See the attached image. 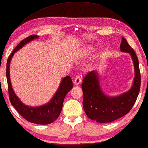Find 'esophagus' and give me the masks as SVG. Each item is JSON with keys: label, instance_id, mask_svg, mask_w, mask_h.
Masks as SVG:
<instances>
[{"label": "esophagus", "instance_id": "34e87169", "mask_svg": "<svg viewBox=\"0 0 148 148\" xmlns=\"http://www.w3.org/2000/svg\"><path fill=\"white\" fill-rule=\"evenodd\" d=\"M81 82H82L81 76H80V75H77L75 77V79H74L75 84V85H78V84H79V83Z\"/></svg>", "mask_w": 148, "mask_h": 148}]
</instances>
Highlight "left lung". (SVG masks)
Returning a JSON list of instances; mask_svg holds the SVG:
<instances>
[{"label":"left lung","instance_id":"obj_1","mask_svg":"<svg viewBox=\"0 0 148 148\" xmlns=\"http://www.w3.org/2000/svg\"><path fill=\"white\" fill-rule=\"evenodd\" d=\"M120 48L122 51L130 53L135 66L134 84L129 91L119 97H107L101 91L96 71L88 73L82 80L84 111L88 118L100 123L112 122L127 114L133 108L139 93L141 73L137 55L123 36Z\"/></svg>","mask_w":148,"mask_h":148}]
</instances>
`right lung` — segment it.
<instances>
[{
	"instance_id": "obj_1",
	"label": "right lung",
	"mask_w": 148,
	"mask_h": 148,
	"mask_svg": "<svg viewBox=\"0 0 148 148\" xmlns=\"http://www.w3.org/2000/svg\"><path fill=\"white\" fill-rule=\"evenodd\" d=\"M37 37V35L32 34V35L28 36L23 39L22 41H21L20 43L15 47V49H13L7 59L6 74L7 84H8L9 97L11 105L15 107L17 112L25 120L32 122V123L37 124H48L52 123L53 121L56 120L60 116L65 96L73 88L71 78L69 76H66L63 79L58 90L49 103L41 107H31L23 104L18 97L15 95L12 89V86H11L10 75H9V65H10L11 58L13 56V53L16 52L26 43Z\"/></svg>"
}]
</instances>
